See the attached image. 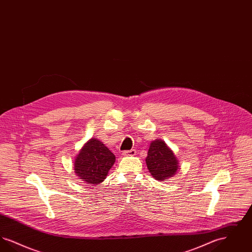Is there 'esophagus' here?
Here are the masks:
<instances>
[{"label":"esophagus","mask_w":252,"mask_h":252,"mask_svg":"<svg viewBox=\"0 0 252 252\" xmlns=\"http://www.w3.org/2000/svg\"><path fill=\"white\" fill-rule=\"evenodd\" d=\"M124 156H134L136 155V150L135 149H130V150H125L123 152Z\"/></svg>","instance_id":"1"}]
</instances>
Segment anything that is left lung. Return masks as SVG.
<instances>
[{"mask_svg":"<svg viewBox=\"0 0 252 252\" xmlns=\"http://www.w3.org/2000/svg\"><path fill=\"white\" fill-rule=\"evenodd\" d=\"M145 161L149 172L158 180L171 178L180 167L172 150L160 140H155L151 143Z\"/></svg>","mask_w":252,"mask_h":252,"instance_id":"1","label":"left lung"}]
</instances>
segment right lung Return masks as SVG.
Listing matches in <instances>:
<instances>
[{
    "instance_id": "1",
    "label": "right lung",
    "mask_w": 252,
    "mask_h": 252,
    "mask_svg": "<svg viewBox=\"0 0 252 252\" xmlns=\"http://www.w3.org/2000/svg\"><path fill=\"white\" fill-rule=\"evenodd\" d=\"M115 156L102 142L91 139L74 160V172L87 183L98 184L107 178Z\"/></svg>"
}]
</instances>
